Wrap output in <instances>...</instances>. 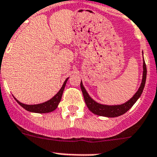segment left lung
<instances>
[{
  "label": "left lung",
  "mask_w": 157,
  "mask_h": 157,
  "mask_svg": "<svg viewBox=\"0 0 157 157\" xmlns=\"http://www.w3.org/2000/svg\"><path fill=\"white\" fill-rule=\"evenodd\" d=\"M146 73H147V70H146V66H145L143 58V73H142V80L140 87H139L137 92L134 94L133 97L131 99H129L125 103H123L121 105H109L97 102L93 98H91V96L89 95L81 81L80 82V88H81L82 93H83V95H84V101H85L87 108L94 114L98 116H101V117H117L123 115L126 112H128V110L133 106V105L136 102L137 100L140 98L141 94H142V91H143L144 87H145V80H146Z\"/></svg>",
  "instance_id": "obj_1"
}]
</instances>
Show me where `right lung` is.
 Returning <instances> with one entry per match:
<instances>
[{
  "instance_id": "right-lung-1",
  "label": "right lung",
  "mask_w": 157,
  "mask_h": 157,
  "mask_svg": "<svg viewBox=\"0 0 157 157\" xmlns=\"http://www.w3.org/2000/svg\"><path fill=\"white\" fill-rule=\"evenodd\" d=\"M68 79L69 77L65 80V82L63 83V86H62V87L59 91V92L54 97H52L50 100L45 101V102L40 103V104H36V105H26V104H23V103L20 102L19 100H17L15 98V101L19 103L22 108H24L26 110L29 111V112L36 113H47L52 112V111H54L57 108L59 102L61 101L63 91H64V88L66 87V82H67Z\"/></svg>"
}]
</instances>
